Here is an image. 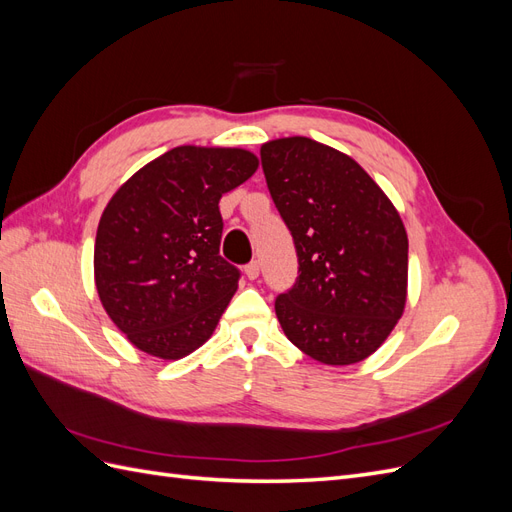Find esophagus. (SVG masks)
<instances>
[{
  "label": "esophagus",
  "mask_w": 512,
  "mask_h": 512,
  "mask_svg": "<svg viewBox=\"0 0 512 512\" xmlns=\"http://www.w3.org/2000/svg\"><path fill=\"white\" fill-rule=\"evenodd\" d=\"M245 275H247V280H256V277L260 275V265L256 260H252L250 265H245Z\"/></svg>",
  "instance_id": "34e87169"
}]
</instances>
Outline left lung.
I'll use <instances>...</instances> for the list:
<instances>
[{
  "mask_svg": "<svg viewBox=\"0 0 512 512\" xmlns=\"http://www.w3.org/2000/svg\"><path fill=\"white\" fill-rule=\"evenodd\" d=\"M260 160L299 256L297 282L275 299L286 337L324 365L367 359L406 307L404 222L380 185L329 145L275 138Z\"/></svg>",
  "mask_w": 512,
  "mask_h": 512,
  "instance_id": "left-lung-1",
  "label": "left lung"
}]
</instances>
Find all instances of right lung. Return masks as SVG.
Listing matches in <instances>:
<instances>
[{"mask_svg":"<svg viewBox=\"0 0 512 512\" xmlns=\"http://www.w3.org/2000/svg\"><path fill=\"white\" fill-rule=\"evenodd\" d=\"M256 168L247 149L181 145L108 200L96 235V288L138 350L177 361L213 335L239 286V269L220 256V198Z\"/></svg>","mask_w":512,"mask_h":512,"instance_id":"add662e5","label":"right lung"}]
</instances>
